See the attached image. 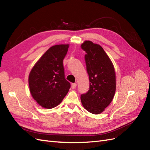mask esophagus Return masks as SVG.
<instances>
[{"mask_svg": "<svg viewBox=\"0 0 150 150\" xmlns=\"http://www.w3.org/2000/svg\"><path fill=\"white\" fill-rule=\"evenodd\" d=\"M76 83H71V89H75V88H76Z\"/></svg>", "mask_w": 150, "mask_h": 150, "instance_id": "34e87169", "label": "esophagus"}]
</instances>
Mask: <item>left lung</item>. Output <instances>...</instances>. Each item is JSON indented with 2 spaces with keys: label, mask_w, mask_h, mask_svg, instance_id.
Listing matches in <instances>:
<instances>
[{
  "label": "left lung",
  "mask_w": 150,
  "mask_h": 150,
  "mask_svg": "<svg viewBox=\"0 0 150 150\" xmlns=\"http://www.w3.org/2000/svg\"><path fill=\"white\" fill-rule=\"evenodd\" d=\"M89 77V89L80 96L83 106L93 114L102 113L112 102L116 90V76L112 61L101 45L86 40L81 45Z\"/></svg>",
  "instance_id": "1"
}]
</instances>
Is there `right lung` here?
<instances>
[{
  "label": "right lung",
  "instance_id": "right-lung-1",
  "mask_svg": "<svg viewBox=\"0 0 150 150\" xmlns=\"http://www.w3.org/2000/svg\"><path fill=\"white\" fill-rule=\"evenodd\" d=\"M68 47V44L52 46L38 59L30 73V93L43 108H54L63 101L70 89V83L65 79L63 64Z\"/></svg>",
  "mask_w": 150,
  "mask_h": 150
}]
</instances>
